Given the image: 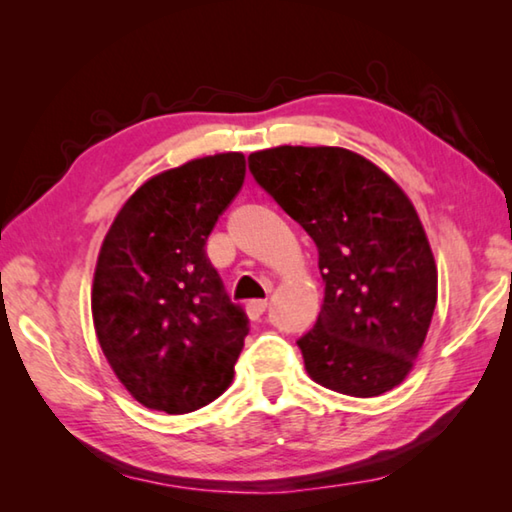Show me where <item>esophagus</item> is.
I'll list each match as a JSON object with an SVG mask.
<instances>
[{
    "label": "esophagus",
    "mask_w": 512,
    "mask_h": 512,
    "mask_svg": "<svg viewBox=\"0 0 512 512\" xmlns=\"http://www.w3.org/2000/svg\"><path fill=\"white\" fill-rule=\"evenodd\" d=\"M266 305H268L266 300H250L248 305H246L248 318H250V320H259V318H262V314L266 311Z\"/></svg>",
    "instance_id": "1"
}]
</instances>
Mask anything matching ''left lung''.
Segmentation results:
<instances>
[{
	"label": "left lung",
	"mask_w": 512,
	"mask_h": 512,
	"mask_svg": "<svg viewBox=\"0 0 512 512\" xmlns=\"http://www.w3.org/2000/svg\"><path fill=\"white\" fill-rule=\"evenodd\" d=\"M248 162L318 248L325 300L298 341L309 377L350 397L393 391L415 366L438 300L436 259L411 198L341 146H275Z\"/></svg>",
	"instance_id": "left-lung-1"
}]
</instances>
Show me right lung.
<instances>
[{
	"mask_svg": "<svg viewBox=\"0 0 512 512\" xmlns=\"http://www.w3.org/2000/svg\"><path fill=\"white\" fill-rule=\"evenodd\" d=\"M244 153L189 160L146 180L103 237L94 332L112 372L151 411L180 415L228 391L248 334L205 255L244 187Z\"/></svg>",
	"mask_w": 512,
	"mask_h": 512,
	"instance_id": "right-lung-1",
	"label": "right lung"
}]
</instances>
